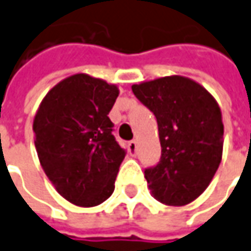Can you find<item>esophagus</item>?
I'll list each match as a JSON object with an SVG mask.
<instances>
[{"instance_id":"1","label":"esophagus","mask_w":251,"mask_h":251,"mask_svg":"<svg viewBox=\"0 0 251 251\" xmlns=\"http://www.w3.org/2000/svg\"><path fill=\"white\" fill-rule=\"evenodd\" d=\"M128 149H129V153H131V156H137V141H135V139L129 141Z\"/></svg>"}]
</instances>
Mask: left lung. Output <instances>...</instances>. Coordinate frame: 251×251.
<instances>
[{
	"label": "left lung",
	"instance_id": "8db88e82",
	"mask_svg": "<svg viewBox=\"0 0 251 251\" xmlns=\"http://www.w3.org/2000/svg\"><path fill=\"white\" fill-rule=\"evenodd\" d=\"M134 95L156 117L160 161L145 169L152 196L169 206L199 198L223 156L221 110L207 91L181 75L132 85Z\"/></svg>",
	"mask_w": 251,
	"mask_h": 251
}]
</instances>
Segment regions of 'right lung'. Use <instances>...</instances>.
Returning <instances> with one entry per match:
<instances>
[{"label": "right lung", "mask_w": 251, "mask_h": 251, "mask_svg": "<svg viewBox=\"0 0 251 251\" xmlns=\"http://www.w3.org/2000/svg\"><path fill=\"white\" fill-rule=\"evenodd\" d=\"M119 90L88 75L52 88L33 123L35 149L47 176L63 198L81 207L98 206L114 191L126 157L109 119Z\"/></svg>", "instance_id": "obj_1"}]
</instances>
